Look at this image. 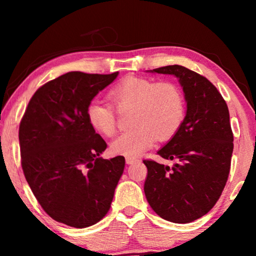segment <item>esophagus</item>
<instances>
[{"mask_svg":"<svg viewBox=\"0 0 256 256\" xmlns=\"http://www.w3.org/2000/svg\"><path fill=\"white\" fill-rule=\"evenodd\" d=\"M138 158H136V157H126V163L127 164H132V163H135V162H138Z\"/></svg>","mask_w":256,"mask_h":256,"instance_id":"1","label":"esophagus"}]
</instances>
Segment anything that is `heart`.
Segmentation results:
<instances>
[{"label":"heart","instance_id":"obj_1","mask_svg":"<svg viewBox=\"0 0 256 256\" xmlns=\"http://www.w3.org/2000/svg\"><path fill=\"white\" fill-rule=\"evenodd\" d=\"M108 96L118 110H132L130 126L134 128L118 136L110 144L115 155H141L156 138L160 142L170 140L184 121V96L174 82L127 76L110 90ZM86 116L90 127L101 135L113 136L116 132V115L110 104L90 101Z\"/></svg>","mask_w":256,"mask_h":256}]
</instances>
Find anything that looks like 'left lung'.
Instances as JSON below:
<instances>
[{"instance_id": "8db88e82", "label": "left lung", "mask_w": 256, "mask_h": 256, "mask_svg": "<svg viewBox=\"0 0 256 256\" xmlns=\"http://www.w3.org/2000/svg\"><path fill=\"white\" fill-rule=\"evenodd\" d=\"M178 78L186 101V115L172 138L157 154L174 160L172 166L152 160L144 194L160 218L188 224L205 216L225 188L233 152L228 107L213 84L180 65L150 70Z\"/></svg>"}]
</instances>
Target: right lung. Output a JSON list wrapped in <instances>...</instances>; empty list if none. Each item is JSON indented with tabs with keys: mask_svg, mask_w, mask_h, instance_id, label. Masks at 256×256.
Returning a JSON list of instances; mask_svg holds the SVG:
<instances>
[{
	"mask_svg": "<svg viewBox=\"0 0 256 256\" xmlns=\"http://www.w3.org/2000/svg\"><path fill=\"white\" fill-rule=\"evenodd\" d=\"M68 72L40 87L20 124V163L31 191L56 222L84 228L110 211L124 157L104 160L106 142L90 127L87 106L115 80Z\"/></svg>",
	"mask_w": 256,
	"mask_h": 256,
	"instance_id": "obj_1",
	"label": "right lung"
}]
</instances>
